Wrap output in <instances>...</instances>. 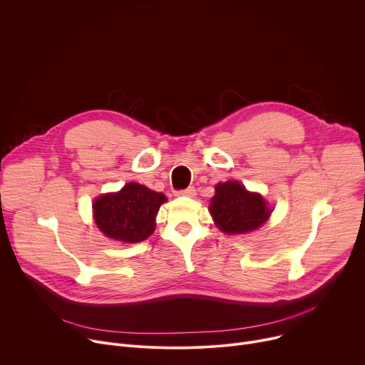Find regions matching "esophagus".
<instances>
[{
    "label": "esophagus",
    "mask_w": 365,
    "mask_h": 365,
    "mask_svg": "<svg viewBox=\"0 0 365 365\" xmlns=\"http://www.w3.org/2000/svg\"><path fill=\"white\" fill-rule=\"evenodd\" d=\"M176 195H179V197H195V187L189 186L186 189L176 190Z\"/></svg>",
    "instance_id": "obj_1"
}]
</instances>
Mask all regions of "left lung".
Instances as JSON below:
<instances>
[{"instance_id": "8db88e82", "label": "left lung", "mask_w": 365, "mask_h": 365, "mask_svg": "<svg viewBox=\"0 0 365 365\" xmlns=\"http://www.w3.org/2000/svg\"><path fill=\"white\" fill-rule=\"evenodd\" d=\"M215 225L225 233H247L259 227L272 210L258 193H251L237 182L218 183L210 205Z\"/></svg>"}]
</instances>
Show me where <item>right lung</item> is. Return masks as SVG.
Masks as SVG:
<instances>
[{
  "label": "right lung",
  "instance_id": "right-lung-1",
  "mask_svg": "<svg viewBox=\"0 0 365 365\" xmlns=\"http://www.w3.org/2000/svg\"><path fill=\"white\" fill-rule=\"evenodd\" d=\"M165 197L139 183H128L118 193H108L93 202L95 223L108 237L142 242L155 227V215Z\"/></svg>",
  "mask_w": 365,
  "mask_h": 365
}]
</instances>
